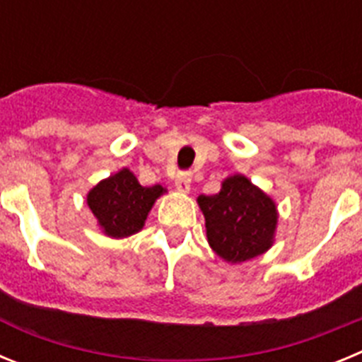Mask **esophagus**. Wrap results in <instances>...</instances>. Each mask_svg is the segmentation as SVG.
I'll use <instances>...</instances> for the list:
<instances>
[{
	"label": "esophagus",
	"mask_w": 362,
	"mask_h": 362,
	"mask_svg": "<svg viewBox=\"0 0 362 362\" xmlns=\"http://www.w3.org/2000/svg\"><path fill=\"white\" fill-rule=\"evenodd\" d=\"M190 183L192 175L188 174V172H183V174H179L177 177H175V188H177V192H181V194H188V192H190Z\"/></svg>",
	"instance_id": "esophagus-1"
}]
</instances>
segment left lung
<instances>
[{"mask_svg": "<svg viewBox=\"0 0 362 362\" xmlns=\"http://www.w3.org/2000/svg\"><path fill=\"white\" fill-rule=\"evenodd\" d=\"M209 245L223 261L245 263L264 254L276 241L277 204L243 174L221 183L214 196L197 197Z\"/></svg>", "mask_w": 362, "mask_h": 362, "instance_id": "left-lung-1", "label": "left lung"}]
</instances>
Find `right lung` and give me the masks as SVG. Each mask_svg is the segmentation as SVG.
<instances>
[{
  "mask_svg": "<svg viewBox=\"0 0 362 362\" xmlns=\"http://www.w3.org/2000/svg\"><path fill=\"white\" fill-rule=\"evenodd\" d=\"M165 192L166 188L161 185L141 187L134 172L121 168L90 188L86 194V204L105 235L123 239L134 235L145 226L153 203Z\"/></svg>",
  "mask_w": 362,
  "mask_h": 362,
  "instance_id": "right-lung-1",
  "label": "right lung"
}]
</instances>
